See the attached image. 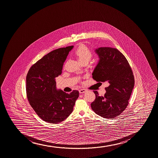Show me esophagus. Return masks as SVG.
<instances>
[{
    "mask_svg": "<svg viewBox=\"0 0 158 158\" xmlns=\"http://www.w3.org/2000/svg\"><path fill=\"white\" fill-rule=\"evenodd\" d=\"M79 91V93H80V94H83V93H85V92L86 91V90L84 89H80Z\"/></svg>",
    "mask_w": 158,
    "mask_h": 158,
    "instance_id": "1",
    "label": "esophagus"
}]
</instances>
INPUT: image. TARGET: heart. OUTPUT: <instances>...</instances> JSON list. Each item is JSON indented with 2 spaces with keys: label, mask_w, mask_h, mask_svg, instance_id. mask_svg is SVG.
Returning <instances> with one entry per match:
<instances>
[{
  "label": "heart",
  "mask_w": 158,
  "mask_h": 158,
  "mask_svg": "<svg viewBox=\"0 0 158 158\" xmlns=\"http://www.w3.org/2000/svg\"><path fill=\"white\" fill-rule=\"evenodd\" d=\"M75 54L82 63L89 62L93 57V52L85 44H81L75 50Z\"/></svg>",
  "instance_id": "b5f03b06"
}]
</instances>
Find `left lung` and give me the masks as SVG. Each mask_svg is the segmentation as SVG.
Returning <instances> with one entry per match:
<instances>
[{
	"mask_svg": "<svg viewBox=\"0 0 158 158\" xmlns=\"http://www.w3.org/2000/svg\"><path fill=\"white\" fill-rule=\"evenodd\" d=\"M100 60L92 73L97 82L108 84L106 93L99 96L97 91L94 101L91 103L92 110L98 115L112 119L120 115L129 104L135 85L133 71L124 55L115 48L101 47L96 50Z\"/></svg>",
	"mask_w": 158,
	"mask_h": 158,
	"instance_id": "1",
	"label": "left lung"
}]
</instances>
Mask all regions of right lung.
<instances>
[{
    "label": "right lung",
    "mask_w": 158,
    "mask_h": 158,
    "mask_svg": "<svg viewBox=\"0 0 158 158\" xmlns=\"http://www.w3.org/2000/svg\"><path fill=\"white\" fill-rule=\"evenodd\" d=\"M73 46L54 50L34 64L26 76V94L29 103L42 120L50 123H61L72 113L79 91L66 94L56 89L55 78Z\"/></svg>",
    "instance_id": "right-lung-1"
}]
</instances>
